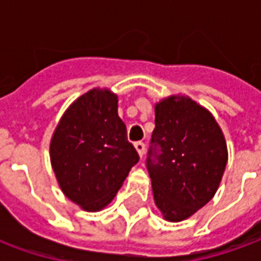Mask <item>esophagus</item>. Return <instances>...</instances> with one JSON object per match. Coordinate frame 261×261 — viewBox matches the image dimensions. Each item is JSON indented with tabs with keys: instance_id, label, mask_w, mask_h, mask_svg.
I'll return each instance as SVG.
<instances>
[{
	"instance_id": "obj_1",
	"label": "esophagus",
	"mask_w": 261,
	"mask_h": 261,
	"mask_svg": "<svg viewBox=\"0 0 261 261\" xmlns=\"http://www.w3.org/2000/svg\"><path fill=\"white\" fill-rule=\"evenodd\" d=\"M134 147H136L138 155H140V156L142 158V156H144V153H145V144H144V142H141V141H138V142H136V144H134Z\"/></svg>"
}]
</instances>
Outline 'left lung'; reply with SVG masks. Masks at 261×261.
Masks as SVG:
<instances>
[{
	"instance_id": "left-lung-1",
	"label": "left lung",
	"mask_w": 261,
	"mask_h": 261,
	"mask_svg": "<svg viewBox=\"0 0 261 261\" xmlns=\"http://www.w3.org/2000/svg\"><path fill=\"white\" fill-rule=\"evenodd\" d=\"M147 168L155 205L170 222L190 218L217 193L228 148L210 110L185 95L155 103Z\"/></svg>"
}]
</instances>
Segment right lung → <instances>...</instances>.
<instances>
[{
    "mask_svg": "<svg viewBox=\"0 0 261 261\" xmlns=\"http://www.w3.org/2000/svg\"><path fill=\"white\" fill-rule=\"evenodd\" d=\"M117 108L116 93L93 88L69 105L50 141L61 192L85 211L106 207L140 159Z\"/></svg>",
    "mask_w": 261,
    "mask_h": 261,
    "instance_id": "1",
    "label": "right lung"
}]
</instances>
